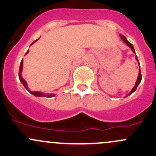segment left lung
I'll list each match as a JSON object with an SVG mask.
<instances>
[{"instance_id":"8db88e82","label":"left lung","mask_w":156,"mask_h":156,"mask_svg":"<svg viewBox=\"0 0 156 156\" xmlns=\"http://www.w3.org/2000/svg\"><path fill=\"white\" fill-rule=\"evenodd\" d=\"M120 36H121V39H122V40H123V41H124V43H125V44H126V45H127L128 47H129V48H130V49H132V51H133V52H134V53H136V52H135V49H134V47H133V44H132L131 43H129V41H128L126 40V38L124 36V35H120ZM136 59L137 60V61H138V58H137V56H136ZM138 64H139V61H138ZM141 78H142V76H141V69H140V66H139V73H138V79H137V81H136V85H135V87H133V90H131V92H129V95H131V94L133 93V92H134L135 91H136V89H137V87H138V84H139V83H141ZM128 95H127V96H128Z\"/></svg>"}]
</instances>
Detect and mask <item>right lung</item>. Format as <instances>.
Listing matches in <instances>:
<instances>
[{
	"mask_svg": "<svg viewBox=\"0 0 156 156\" xmlns=\"http://www.w3.org/2000/svg\"><path fill=\"white\" fill-rule=\"evenodd\" d=\"M37 41V40H35V41H33V43H32V44H33L34 43L36 42ZM32 44H31V45H32ZM28 52H29V50L27 51L26 54H27V53H28ZM23 60H22L21 62H20V68H19V73H18V76H19V79H20V82H21V83H23V86H24L25 89H27V90H28V91L30 92L31 94H32V95H35V96H37V97H43V96L47 97V98L54 97L55 95V94H47V95H44V94H43L42 92H37V91L32 92V91H30V90H29L28 87H27V82L25 81V80L23 79V78H22V76H21V72H22V69H23Z\"/></svg>",
	"mask_w": 156,
	"mask_h": 156,
	"instance_id": "1",
	"label": "right lung"
}]
</instances>
